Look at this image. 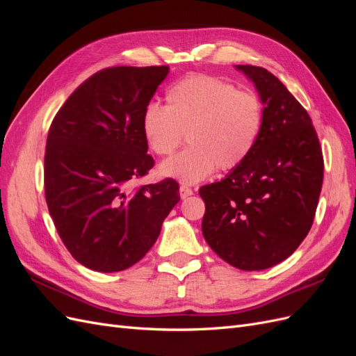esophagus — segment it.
<instances>
[{"label": "esophagus", "instance_id": "1", "mask_svg": "<svg viewBox=\"0 0 356 356\" xmlns=\"http://www.w3.org/2000/svg\"><path fill=\"white\" fill-rule=\"evenodd\" d=\"M191 195H193V190L190 187H187V186H181L179 187V196H181V199H187Z\"/></svg>", "mask_w": 356, "mask_h": 356}]
</instances>
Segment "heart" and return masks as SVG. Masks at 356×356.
<instances>
[{"label":"heart","mask_w":356,"mask_h":356,"mask_svg":"<svg viewBox=\"0 0 356 356\" xmlns=\"http://www.w3.org/2000/svg\"><path fill=\"white\" fill-rule=\"evenodd\" d=\"M263 122V104L255 93L196 74L170 86L166 106H145L141 131L157 156H170L186 135L190 147L163 161L159 174L197 184L217 166L229 170L243 163L260 138Z\"/></svg>","instance_id":"1"}]
</instances>
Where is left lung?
I'll list each match as a JSON object with an SVG mask.
<instances>
[{
    "mask_svg": "<svg viewBox=\"0 0 356 356\" xmlns=\"http://www.w3.org/2000/svg\"><path fill=\"white\" fill-rule=\"evenodd\" d=\"M263 104L260 138L224 179L203 186L202 233L212 251L241 270H264L305 241L319 200L324 160L307 111L272 72L236 65Z\"/></svg>",
    "mask_w": 356,
    "mask_h": 356,
    "instance_id": "1",
    "label": "left lung"
}]
</instances>
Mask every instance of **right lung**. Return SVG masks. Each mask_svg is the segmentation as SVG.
Returning <instances> with one entry per match:
<instances>
[{
	"label": "right lung",
	"instance_id": "right-lung-1",
	"mask_svg": "<svg viewBox=\"0 0 356 356\" xmlns=\"http://www.w3.org/2000/svg\"><path fill=\"white\" fill-rule=\"evenodd\" d=\"M169 67L96 72L53 118L44 156L50 217L63 245L102 273L134 266L157 241L179 202L174 179L129 191L153 168L141 118Z\"/></svg>",
	"mask_w": 356,
	"mask_h": 356
}]
</instances>
